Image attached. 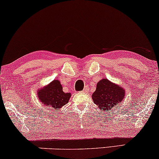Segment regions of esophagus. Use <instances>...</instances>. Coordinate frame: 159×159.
Returning a JSON list of instances; mask_svg holds the SVG:
<instances>
[{"instance_id":"34e87169","label":"esophagus","mask_w":159,"mask_h":159,"mask_svg":"<svg viewBox=\"0 0 159 159\" xmlns=\"http://www.w3.org/2000/svg\"><path fill=\"white\" fill-rule=\"evenodd\" d=\"M88 89H87V88H84V90H83V92L84 93H87V92H88Z\"/></svg>"}]
</instances>
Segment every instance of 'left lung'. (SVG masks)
<instances>
[{
    "mask_svg": "<svg viewBox=\"0 0 159 159\" xmlns=\"http://www.w3.org/2000/svg\"><path fill=\"white\" fill-rule=\"evenodd\" d=\"M92 98L100 110L113 111L125 98V90L120 85L103 78L97 83Z\"/></svg>",
    "mask_w": 159,
    "mask_h": 159,
    "instance_id": "obj_1",
    "label": "left lung"
}]
</instances>
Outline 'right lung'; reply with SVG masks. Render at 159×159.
Masks as SVG:
<instances>
[{"label": "right lung", "instance_id": "add662e5", "mask_svg": "<svg viewBox=\"0 0 159 159\" xmlns=\"http://www.w3.org/2000/svg\"><path fill=\"white\" fill-rule=\"evenodd\" d=\"M37 96L43 105L59 110L69 102L71 93L63 92L59 80H54L49 84L38 90Z\"/></svg>", "mask_w": 159, "mask_h": 159}]
</instances>
